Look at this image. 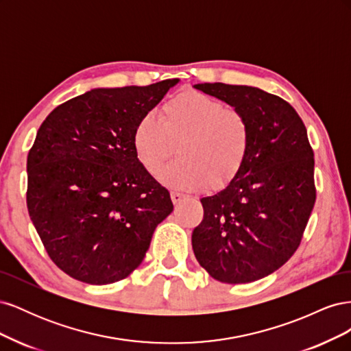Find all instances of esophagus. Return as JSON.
<instances>
[{
	"label": "esophagus",
	"instance_id": "esophagus-1",
	"mask_svg": "<svg viewBox=\"0 0 351 351\" xmlns=\"http://www.w3.org/2000/svg\"><path fill=\"white\" fill-rule=\"evenodd\" d=\"M186 195H183L182 192H171V200L173 204H178V202H182L184 199Z\"/></svg>",
	"mask_w": 351,
	"mask_h": 351
}]
</instances>
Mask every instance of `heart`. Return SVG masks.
<instances>
[{
	"label": "heart",
	"mask_w": 351,
	"mask_h": 351,
	"mask_svg": "<svg viewBox=\"0 0 351 351\" xmlns=\"http://www.w3.org/2000/svg\"><path fill=\"white\" fill-rule=\"evenodd\" d=\"M133 152L145 171L156 177L177 146L178 159L161 180L177 189H218L246 164L252 146L247 115L209 95L187 89L164 104L161 123L147 114L136 123Z\"/></svg>",
	"instance_id": "b5f03b06"
}]
</instances>
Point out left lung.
<instances>
[{
	"instance_id": "1",
	"label": "left lung",
	"mask_w": 351,
	"mask_h": 351,
	"mask_svg": "<svg viewBox=\"0 0 351 351\" xmlns=\"http://www.w3.org/2000/svg\"><path fill=\"white\" fill-rule=\"evenodd\" d=\"M195 88L243 111L252 125L241 171L221 192L200 199L204 219L192 234L195 256L217 281H256L293 256L312 214L315 159L307 130L277 95L226 83Z\"/></svg>"
}]
</instances>
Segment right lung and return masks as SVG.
<instances>
[{
    "label": "right lung",
    "instance_id": "right-lung-1",
    "mask_svg": "<svg viewBox=\"0 0 351 351\" xmlns=\"http://www.w3.org/2000/svg\"><path fill=\"white\" fill-rule=\"evenodd\" d=\"M177 83L92 89L40 124L27 155V210L71 278L104 285L129 277L173 212L168 190L137 162L132 134Z\"/></svg>",
    "mask_w": 351,
    "mask_h": 351
}]
</instances>
